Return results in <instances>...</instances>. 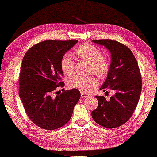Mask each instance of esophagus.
<instances>
[{
	"label": "esophagus",
	"instance_id": "34e87169",
	"mask_svg": "<svg viewBox=\"0 0 157 157\" xmlns=\"http://www.w3.org/2000/svg\"><path fill=\"white\" fill-rule=\"evenodd\" d=\"M88 96H89V95H88L87 94H85V93H81V98L88 97Z\"/></svg>",
	"mask_w": 157,
	"mask_h": 157
}]
</instances>
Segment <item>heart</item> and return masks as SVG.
Listing matches in <instances>:
<instances>
[{
  "label": "heart",
  "instance_id": "obj_1",
  "mask_svg": "<svg viewBox=\"0 0 157 157\" xmlns=\"http://www.w3.org/2000/svg\"><path fill=\"white\" fill-rule=\"evenodd\" d=\"M75 55L79 59L91 64L90 71L99 76H104L109 71L110 63L107 58L102 56V51L98 47L91 44H83L76 48ZM61 68L68 76L74 74V61L69 54H65L61 60ZM68 86L78 89L82 93H89L98 86V81L95 76H74L68 80Z\"/></svg>",
  "mask_w": 157,
  "mask_h": 157
}]
</instances>
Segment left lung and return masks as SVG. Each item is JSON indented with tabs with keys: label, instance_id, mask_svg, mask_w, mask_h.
<instances>
[{
	"label": "left lung",
	"instance_id": "obj_1",
	"mask_svg": "<svg viewBox=\"0 0 157 157\" xmlns=\"http://www.w3.org/2000/svg\"><path fill=\"white\" fill-rule=\"evenodd\" d=\"M92 41L106 47L111 53L110 67L100 89H111L115 94L109 101L96 96L98 106L91 117L104 127H118L130 119L140 98L142 82L138 63L132 51L121 43L109 39Z\"/></svg>",
	"mask_w": 157,
	"mask_h": 157
}]
</instances>
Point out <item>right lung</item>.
<instances>
[{
  "label": "right lung",
  "instance_id": "add662e5",
  "mask_svg": "<svg viewBox=\"0 0 157 157\" xmlns=\"http://www.w3.org/2000/svg\"><path fill=\"white\" fill-rule=\"evenodd\" d=\"M77 40H48L34 45L23 57L19 77V96L30 119L36 125L54 130L67 123L81 94L73 89L53 92L63 87L61 60Z\"/></svg>",
  "mask_w": 157,
  "mask_h": 157
}]
</instances>
